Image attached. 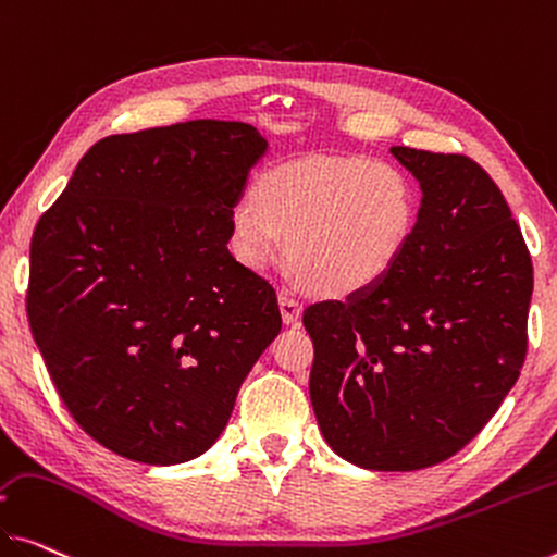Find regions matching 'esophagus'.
Returning <instances> with one entry per match:
<instances>
[{"instance_id": "34e87169", "label": "esophagus", "mask_w": 557, "mask_h": 557, "mask_svg": "<svg viewBox=\"0 0 557 557\" xmlns=\"http://www.w3.org/2000/svg\"><path fill=\"white\" fill-rule=\"evenodd\" d=\"M278 306H281V319H284L286 326H298V323H301L304 308L294 296L286 294V290L284 294H278Z\"/></svg>"}]
</instances>
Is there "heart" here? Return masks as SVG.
Segmentation results:
<instances>
[{
	"mask_svg": "<svg viewBox=\"0 0 557 557\" xmlns=\"http://www.w3.org/2000/svg\"><path fill=\"white\" fill-rule=\"evenodd\" d=\"M418 219L416 186L391 161L344 153L263 169L228 219V249L249 271L288 261L326 298H354L398 267Z\"/></svg>",
	"mask_w": 557,
	"mask_h": 557,
	"instance_id": "obj_1",
	"label": "heart"
}]
</instances>
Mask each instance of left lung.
<instances>
[{
	"mask_svg": "<svg viewBox=\"0 0 557 557\" xmlns=\"http://www.w3.org/2000/svg\"><path fill=\"white\" fill-rule=\"evenodd\" d=\"M423 199L379 286L308 306V393L329 446L368 470H421L475 438L528 350L533 263L510 207L463 153L393 147Z\"/></svg>",
	"mask_w": 557,
	"mask_h": 557,
	"instance_id": "8db88e82",
	"label": "left lung"
}]
</instances>
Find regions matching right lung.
I'll return each instance as SVG.
<instances>
[{
	"mask_svg": "<svg viewBox=\"0 0 557 557\" xmlns=\"http://www.w3.org/2000/svg\"><path fill=\"white\" fill-rule=\"evenodd\" d=\"M267 149L216 119L107 136L34 228L32 336L74 421L116 456L207 453L278 336L276 290L226 249Z\"/></svg>",
	"mask_w": 557,
	"mask_h": 557,
	"instance_id": "1",
	"label": "right lung"
}]
</instances>
